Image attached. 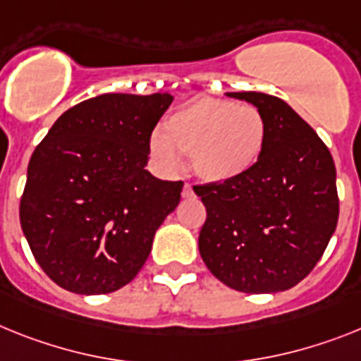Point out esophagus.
Listing matches in <instances>:
<instances>
[{"mask_svg": "<svg viewBox=\"0 0 361 361\" xmlns=\"http://www.w3.org/2000/svg\"><path fill=\"white\" fill-rule=\"evenodd\" d=\"M181 196H183L185 200L195 198V190H192V187H190V185H185V187H183V190H181Z\"/></svg>", "mask_w": 361, "mask_h": 361, "instance_id": "34e87169", "label": "esophagus"}]
</instances>
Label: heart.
<instances>
[{
	"label": "heart",
	"instance_id": "1",
	"mask_svg": "<svg viewBox=\"0 0 361 361\" xmlns=\"http://www.w3.org/2000/svg\"><path fill=\"white\" fill-rule=\"evenodd\" d=\"M268 121L253 104L202 97L180 106L150 137V154L165 169L181 156L200 180L213 185L237 181L260 163L268 141Z\"/></svg>",
	"mask_w": 361,
	"mask_h": 361
}]
</instances>
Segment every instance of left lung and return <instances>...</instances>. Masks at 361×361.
<instances>
[{
    "label": "left lung",
    "instance_id": "8db88e82",
    "mask_svg": "<svg viewBox=\"0 0 361 361\" xmlns=\"http://www.w3.org/2000/svg\"><path fill=\"white\" fill-rule=\"evenodd\" d=\"M226 95L264 114L268 141L247 176L195 187L207 209L200 255L229 288L284 292L310 274L336 231L340 202L334 159L310 124L277 97Z\"/></svg>",
    "mask_w": 361,
    "mask_h": 361
}]
</instances>
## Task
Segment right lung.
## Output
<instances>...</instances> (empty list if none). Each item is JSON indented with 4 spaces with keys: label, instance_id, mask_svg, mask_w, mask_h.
<instances>
[{
    "label": "right lung",
    "instance_id": "right-lung-1",
    "mask_svg": "<svg viewBox=\"0 0 361 361\" xmlns=\"http://www.w3.org/2000/svg\"><path fill=\"white\" fill-rule=\"evenodd\" d=\"M171 93H104L60 115L32 152L20 222L36 262L63 290L110 293L147 262L181 181L145 169Z\"/></svg>",
    "mask_w": 361,
    "mask_h": 361
}]
</instances>
